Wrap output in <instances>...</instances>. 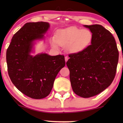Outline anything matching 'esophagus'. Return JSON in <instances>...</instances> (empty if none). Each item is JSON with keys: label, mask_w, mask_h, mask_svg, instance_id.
I'll return each instance as SVG.
<instances>
[{"label": "esophagus", "mask_w": 123, "mask_h": 123, "mask_svg": "<svg viewBox=\"0 0 123 123\" xmlns=\"http://www.w3.org/2000/svg\"><path fill=\"white\" fill-rule=\"evenodd\" d=\"M68 59H69V58H68V56H65V62H67V61H68Z\"/></svg>", "instance_id": "1"}]
</instances>
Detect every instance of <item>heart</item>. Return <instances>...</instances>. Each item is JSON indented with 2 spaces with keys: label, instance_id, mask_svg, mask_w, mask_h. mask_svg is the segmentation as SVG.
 <instances>
[{
  "label": "heart",
  "instance_id": "obj_1",
  "mask_svg": "<svg viewBox=\"0 0 123 123\" xmlns=\"http://www.w3.org/2000/svg\"><path fill=\"white\" fill-rule=\"evenodd\" d=\"M92 37V33L89 30L71 27L58 30L52 40V44L54 47H57L58 44L65 46L68 51L77 53L90 45Z\"/></svg>",
  "mask_w": 123,
  "mask_h": 123
}]
</instances>
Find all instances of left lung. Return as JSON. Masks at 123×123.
Wrapping results in <instances>:
<instances>
[{
	"mask_svg": "<svg viewBox=\"0 0 123 123\" xmlns=\"http://www.w3.org/2000/svg\"><path fill=\"white\" fill-rule=\"evenodd\" d=\"M93 37L91 44L69 55L67 65L74 92L88 98L98 95L113 81L117 72L119 51L110 31L100 25H85Z\"/></svg>",
	"mask_w": 123,
	"mask_h": 123,
	"instance_id": "8db88e82",
	"label": "left lung"
}]
</instances>
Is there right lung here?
Instances as JSON below:
<instances>
[{"label":"right lung","mask_w":123,"mask_h":123,"mask_svg":"<svg viewBox=\"0 0 123 123\" xmlns=\"http://www.w3.org/2000/svg\"><path fill=\"white\" fill-rule=\"evenodd\" d=\"M49 26V23L43 22L26 23L14 35L6 50L11 81L19 91L32 98L48 96L57 74L65 65L63 55H30L33 42L43 38Z\"/></svg>","instance_id":"obj_1"}]
</instances>
